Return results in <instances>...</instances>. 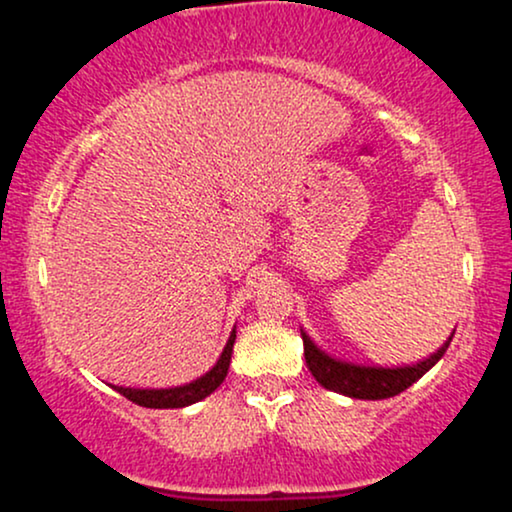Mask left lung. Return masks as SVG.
<instances>
[{
  "label": "left lung",
  "mask_w": 512,
  "mask_h": 512,
  "mask_svg": "<svg viewBox=\"0 0 512 512\" xmlns=\"http://www.w3.org/2000/svg\"><path fill=\"white\" fill-rule=\"evenodd\" d=\"M305 363H308L313 378L327 390L339 392V395L354 397V399H387L395 397L399 392L414 385L426 370H431L440 361V356L448 351L452 337L445 342L433 356L426 361L416 363V366L402 368H375V366H354V363L337 361V358L327 356L325 351L317 349L313 339L301 330Z\"/></svg>",
  "instance_id": "obj_1"
}]
</instances>
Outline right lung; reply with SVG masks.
I'll list each match as a JSON object with an SVG mask.
<instances>
[{
	"instance_id": "add662e5",
	"label": "right lung",
	"mask_w": 512,
	"mask_h": 512,
	"mask_svg": "<svg viewBox=\"0 0 512 512\" xmlns=\"http://www.w3.org/2000/svg\"><path fill=\"white\" fill-rule=\"evenodd\" d=\"M233 342H236V330L228 337V344L223 346V354L216 366L209 370L207 375L197 378L195 383H187L180 387H170V390H134V387H117L113 385L122 397H127L129 402L139 404V407L149 409H180L187 404H195L199 399L209 397L211 392L226 380L228 366H231V354H233Z\"/></svg>"
}]
</instances>
